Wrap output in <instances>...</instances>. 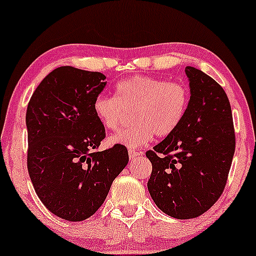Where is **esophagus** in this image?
<instances>
[{
    "label": "esophagus",
    "mask_w": 256,
    "mask_h": 256,
    "mask_svg": "<svg viewBox=\"0 0 256 256\" xmlns=\"http://www.w3.org/2000/svg\"><path fill=\"white\" fill-rule=\"evenodd\" d=\"M128 154H129V158H130V160H136V157L142 156V152H138V151H136V150H132V148H129Z\"/></svg>",
    "instance_id": "34e87169"
}]
</instances>
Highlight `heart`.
Wrapping results in <instances>:
<instances>
[{
    "mask_svg": "<svg viewBox=\"0 0 256 256\" xmlns=\"http://www.w3.org/2000/svg\"><path fill=\"white\" fill-rule=\"evenodd\" d=\"M188 100L190 93L182 83L140 74L117 83L116 96H98L93 111L108 130L118 128L128 112H134L136 123L114 134L110 142L136 148L154 134L163 138L173 133L185 116Z\"/></svg>",
    "mask_w": 256,
    "mask_h": 256,
    "instance_id": "b5f03b06",
    "label": "heart"
}]
</instances>
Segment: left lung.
I'll list each match as a JSON object with an SVG mask.
<instances>
[{"label":"left lung","instance_id":"obj_1","mask_svg":"<svg viewBox=\"0 0 256 256\" xmlns=\"http://www.w3.org/2000/svg\"><path fill=\"white\" fill-rule=\"evenodd\" d=\"M185 74L190 100L182 123L154 150L148 182L151 198L175 219L202 215L219 200L234 154V129L228 98L210 76L192 66Z\"/></svg>","mask_w":256,"mask_h":256}]
</instances>
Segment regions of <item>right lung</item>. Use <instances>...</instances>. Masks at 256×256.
I'll return each instance as SVG.
<instances>
[{
	"label": "right lung",
	"instance_id": "obj_1",
	"mask_svg": "<svg viewBox=\"0 0 256 256\" xmlns=\"http://www.w3.org/2000/svg\"><path fill=\"white\" fill-rule=\"evenodd\" d=\"M105 78L62 66L42 80L28 105V175L46 208L68 221L96 213L129 160L122 145L96 151L105 128L93 102Z\"/></svg>",
	"mask_w": 256,
	"mask_h": 256
}]
</instances>
